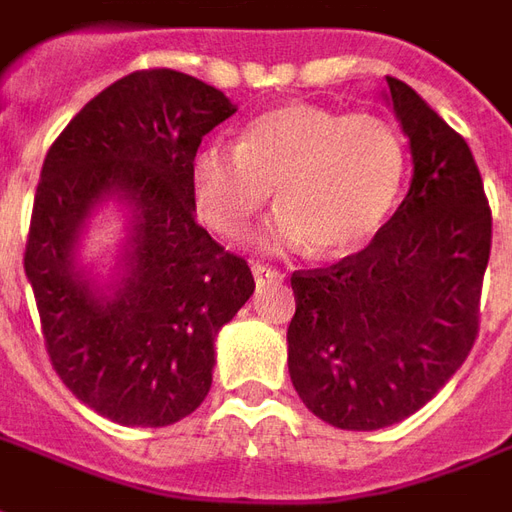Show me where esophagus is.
I'll use <instances>...</instances> for the list:
<instances>
[{"label": "esophagus", "mask_w": 512, "mask_h": 512, "mask_svg": "<svg viewBox=\"0 0 512 512\" xmlns=\"http://www.w3.org/2000/svg\"><path fill=\"white\" fill-rule=\"evenodd\" d=\"M252 274H255V282H257V285H266V282H274V279H282V274H279L277 268L260 266V263H255V266H252Z\"/></svg>", "instance_id": "obj_1"}]
</instances>
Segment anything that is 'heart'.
<instances>
[{
	"label": "heart",
	"instance_id": "1",
	"mask_svg": "<svg viewBox=\"0 0 512 512\" xmlns=\"http://www.w3.org/2000/svg\"><path fill=\"white\" fill-rule=\"evenodd\" d=\"M189 178L194 208L219 235H244L277 186L279 211L257 246L345 257L389 222L406 180V147L381 117L293 101L255 117L238 147L202 145Z\"/></svg>",
	"mask_w": 512,
	"mask_h": 512
}]
</instances>
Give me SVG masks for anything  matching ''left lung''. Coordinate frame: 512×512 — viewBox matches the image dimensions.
Wrapping results in <instances>:
<instances>
[{"instance_id":"8db88e82","label":"left lung","mask_w":512,"mask_h":512,"mask_svg":"<svg viewBox=\"0 0 512 512\" xmlns=\"http://www.w3.org/2000/svg\"><path fill=\"white\" fill-rule=\"evenodd\" d=\"M386 104L411 147V186L381 233L337 266L290 277V381L343 430L411 417L466 362L491 255V208L466 139L406 82Z\"/></svg>"}]
</instances>
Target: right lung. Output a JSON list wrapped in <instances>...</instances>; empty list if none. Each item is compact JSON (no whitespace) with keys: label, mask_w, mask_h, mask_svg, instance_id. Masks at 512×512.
Wrapping results in <instances>:
<instances>
[{"label":"right lung","mask_w":512,"mask_h":512,"mask_svg":"<svg viewBox=\"0 0 512 512\" xmlns=\"http://www.w3.org/2000/svg\"><path fill=\"white\" fill-rule=\"evenodd\" d=\"M238 106L189 73H128L65 126L40 169L24 271L62 384L128 428L189 417L213 381L216 337L255 293L246 260L194 219L191 158ZM112 201L124 241L110 277L81 260Z\"/></svg>","instance_id":"right-lung-1"}]
</instances>
